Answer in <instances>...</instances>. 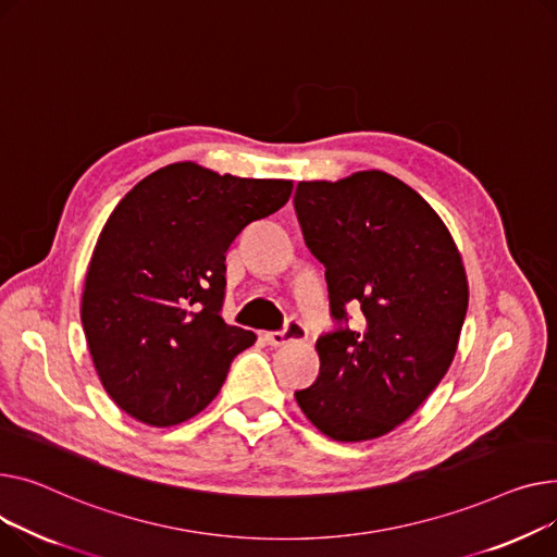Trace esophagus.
Instances as JSON below:
<instances>
[{
	"label": "esophagus",
	"instance_id": "obj_1",
	"mask_svg": "<svg viewBox=\"0 0 557 557\" xmlns=\"http://www.w3.org/2000/svg\"><path fill=\"white\" fill-rule=\"evenodd\" d=\"M306 339V331L301 329L299 323H289L287 331H278V333H265V342L270 346H283L287 342H299Z\"/></svg>",
	"mask_w": 557,
	"mask_h": 557
}]
</instances>
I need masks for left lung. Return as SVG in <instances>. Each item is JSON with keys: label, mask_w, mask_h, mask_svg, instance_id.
I'll return each instance as SVG.
<instances>
[{"label": "left lung", "mask_w": 557, "mask_h": 557, "mask_svg": "<svg viewBox=\"0 0 557 557\" xmlns=\"http://www.w3.org/2000/svg\"><path fill=\"white\" fill-rule=\"evenodd\" d=\"M304 238L325 268L335 319L362 329L317 342L319 377L297 391L306 418L339 443L394 432L441 384L468 310L463 258L441 215L384 171L299 182Z\"/></svg>", "instance_id": "left-lung-1"}]
</instances>
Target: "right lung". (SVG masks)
<instances>
[{"instance_id":"right-lung-1","label":"right lung","mask_w":557,"mask_h":557,"mask_svg":"<svg viewBox=\"0 0 557 557\" xmlns=\"http://www.w3.org/2000/svg\"><path fill=\"white\" fill-rule=\"evenodd\" d=\"M292 186L177 161L110 213L81 319L96 375L127 416L173 428L218 396L232 359L256 342L220 317L224 253L249 222L278 211Z\"/></svg>"}]
</instances>
